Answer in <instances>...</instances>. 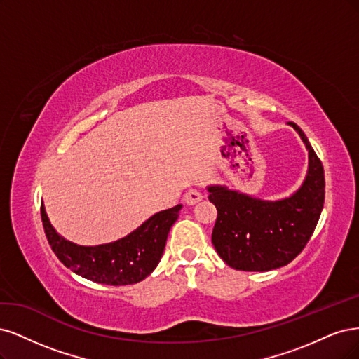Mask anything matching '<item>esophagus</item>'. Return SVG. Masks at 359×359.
<instances>
[{
    "mask_svg": "<svg viewBox=\"0 0 359 359\" xmlns=\"http://www.w3.org/2000/svg\"><path fill=\"white\" fill-rule=\"evenodd\" d=\"M183 200L188 205H194L203 200V194L200 189H189L187 194H184Z\"/></svg>",
    "mask_w": 359,
    "mask_h": 359,
    "instance_id": "esophagus-1",
    "label": "esophagus"
}]
</instances>
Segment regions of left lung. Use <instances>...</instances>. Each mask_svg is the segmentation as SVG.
<instances>
[{
    "label": "left lung",
    "mask_w": 359,
    "mask_h": 359,
    "mask_svg": "<svg viewBox=\"0 0 359 359\" xmlns=\"http://www.w3.org/2000/svg\"><path fill=\"white\" fill-rule=\"evenodd\" d=\"M287 123L309 150L306 179L291 196L267 201L221 184L207 187L217 210L212 243L231 269L269 271L283 267L304 249L319 221L325 200L323 167L302 128Z\"/></svg>",
    "instance_id": "8db88e82"
}]
</instances>
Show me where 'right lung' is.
Masks as SVG:
<instances>
[{
	"label": "right lung",
	"mask_w": 359,
	"mask_h": 359,
	"mask_svg": "<svg viewBox=\"0 0 359 359\" xmlns=\"http://www.w3.org/2000/svg\"><path fill=\"white\" fill-rule=\"evenodd\" d=\"M180 209L177 204L155 213L128 236L98 246H80L57 234L43 204L41 221L52 250L65 267L88 280L121 286L142 282L156 269Z\"/></svg>",
	"instance_id": "obj_1"
}]
</instances>
